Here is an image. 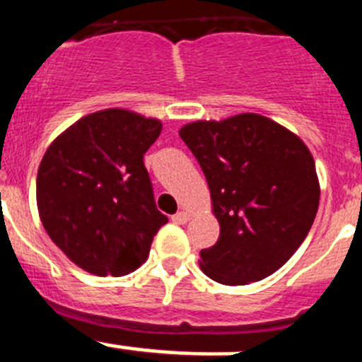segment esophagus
Listing matches in <instances>:
<instances>
[{"label": "esophagus", "mask_w": 362, "mask_h": 362, "mask_svg": "<svg viewBox=\"0 0 362 362\" xmlns=\"http://www.w3.org/2000/svg\"><path fill=\"white\" fill-rule=\"evenodd\" d=\"M189 219H191V214H189L187 210H180V212H177L171 217V221H173L175 224H185Z\"/></svg>", "instance_id": "obj_1"}]
</instances>
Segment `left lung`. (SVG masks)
<instances>
[{"label": "left lung", "mask_w": 362, "mask_h": 362, "mask_svg": "<svg viewBox=\"0 0 362 362\" xmlns=\"http://www.w3.org/2000/svg\"><path fill=\"white\" fill-rule=\"evenodd\" d=\"M198 159L219 221V240L199 252L210 279L249 285L281 269L311 230L320 202L315 160L303 139L256 113L180 129Z\"/></svg>", "instance_id": "left-lung-1"}]
</instances>
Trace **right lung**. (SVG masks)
<instances>
[{
	"instance_id": "add662e5",
	"label": "right lung",
	"mask_w": 362,
	"mask_h": 362,
	"mask_svg": "<svg viewBox=\"0 0 362 362\" xmlns=\"http://www.w3.org/2000/svg\"><path fill=\"white\" fill-rule=\"evenodd\" d=\"M160 131L157 118L111 107L70 125L42 157L38 216L51 240L90 274L134 272L168 223L143 163Z\"/></svg>"
}]
</instances>
